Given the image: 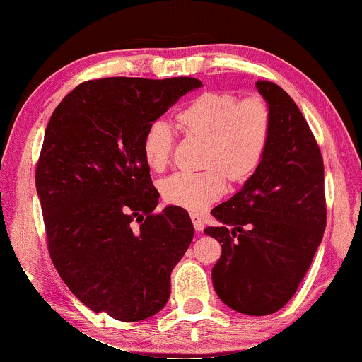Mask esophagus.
Here are the masks:
<instances>
[{"instance_id":"34e87169","label":"esophagus","mask_w":362,"mask_h":362,"mask_svg":"<svg viewBox=\"0 0 362 362\" xmlns=\"http://www.w3.org/2000/svg\"><path fill=\"white\" fill-rule=\"evenodd\" d=\"M191 219H192V224L195 227V230H197V232L204 230L205 223H204V218H202L199 213H191Z\"/></svg>"}]
</instances>
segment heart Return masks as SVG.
I'll list each match as a JSON object with an SVG mask.
<instances>
[{"label":"heart","instance_id":"heart-1","mask_svg":"<svg viewBox=\"0 0 362 362\" xmlns=\"http://www.w3.org/2000/svg\"><path fill=\"white\" fill-rule=\"evenodd\" d=\"M185 135L205 139L202 171H177L162 181L167 202L202 210L226 192L227 181H243L255 173L272 132L270 106L261 95L238 100L229 92H205L176 114ZM173 132L165 120L146 129L141 149L146 163L160 171L170 162Z\"/></svg>","mask_w":362,"mask_h":362}]
</instances>
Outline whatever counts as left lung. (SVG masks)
Listing matches in <instances>:
<instances>
[{"instance_id":"left-lung-1","label":"left lung","mask_w":362,"mask_h":362,"mask_svg":"<svg viewBox=\"0 0 362 362\" xmlns=\"http://www.w3.org/2000/svg\"><path fill=\"white\" fill-rule=\"evenodd\" d=\"M272 132L261 163L242 191L213 208L206 227L223 255L213 267L219 299L264 316L283 308L312 265L326 229L325 165L305 117L280 86L257 81Z\"/></svg>"}]
</instances>
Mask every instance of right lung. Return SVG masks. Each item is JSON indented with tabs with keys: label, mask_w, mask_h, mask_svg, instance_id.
I'll use <instances>...</instances> for the list:
<instances>
[{
	"label": "right lung",
	"mask_w": 362,
	"mask_h": 362,
	"mask_svg": "<svg viewBox=\"0 0 362 362\" xmlns=\"http://www.w3.org/2000/svg\"><path fill=\"white\" fill-rule=\"evenodd\" d=\"M195 78H105L69 92L44 133L36 191L47 250L69 291L93 310L135 322L165 307L170 275L194 226L185 208L154 213L141 141Z\"/></svg>",
	"instance_id": "right-lung-1"
}]
</instances>
